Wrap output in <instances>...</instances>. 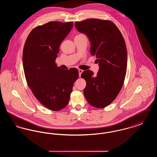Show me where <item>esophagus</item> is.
<instances>
[{"label": "esophagus", "instance_id": "obj_1", "mask_svg": "<svg viewBox=\"0 0 157 157\" xmlns=\"http://www.w3.org/2000/svg\"><path fill=\"white\" fill-rule=\"evenodd\" d=\"M78 72H79V77H80L81 75V74L83 72V70L79 69H78Z\"/></svg>", "mask_w": 157, "mask_h": 157}]
</instances>
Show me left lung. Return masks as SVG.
<instances>
[{
    "instance_id": "8db88e82",
    "label": "left lung",
    "mask_w": 157,
    "mask_h": 157,
    "mask_svg": "<svg viewBox=\"0 0 157 157\" xmlns=\"http://www.w3.org/2000/svg\"><path fill=\"white\" fill-rule=\"evenodd\" d=\"M78 32L86 35L90 53L96 56L99 67L97 74L84 71L81 77L86 81L84 95L90 105L103 108L116 98L123 85L127 67L125 40L113 23L90 19L75 22Z\"/></svg>"
}]
</instances>
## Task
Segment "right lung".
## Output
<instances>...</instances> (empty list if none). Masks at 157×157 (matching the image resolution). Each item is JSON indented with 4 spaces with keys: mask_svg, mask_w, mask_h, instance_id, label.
I'll list each match as a JSON object with an SVG mask.
<instances>
[{
    "mask_svg": "<svg viewBox=\"0 0 157 157\" xmlns=\"http://www.w3.org/2000/svg\"><path fill=\"white\" fill-rule=\"evenodd\" d=\"M73 28V22H50L30 32L23 51V66L28 85L47 108L59 111L67 105L78 70L57 67L55 60L61 42Z\"/></svg>",
    "mask_w": 157,
    "mask_h": 157,
    "instance_id": "1",
    "label": "right lung"
}]
</instances>
